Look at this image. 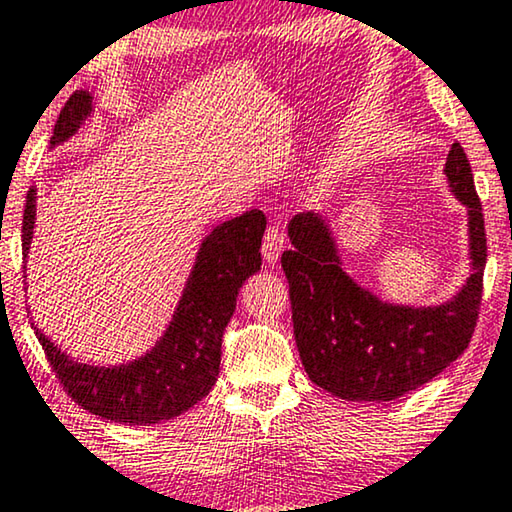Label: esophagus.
Returning a JSON list of instances; mask_svg holds the SVG:
<instances>
[{"instance_id": "1", "label": "esophagus", "mask_w": 512, "mask_h": 512, "mask_svg": "<svg viewBox=\"0 0 512 512\" xmlns=\"http://www.w3.org/2000/svg\"><path fill=\"white\" fill-rule=\"evenodd\" d=\"M285 250V236L278 227H269L262 241V255L269 264H276L280 259V253Z\"/></svg>"}]
</instances>
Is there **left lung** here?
<instances>
[{
	"mask_svg": "<svg viewBox=\"0 0 512 512\" xmlns=\"http://www.w3.org/2000/svg\"><path fill=\"white\" fill-rule=\"evenodd\" d=\"M445 176L469 218L471 273L436 306L392 304L348 276L331 222L320 213L290 220L283 253L294 338L315 385L345 401H394L436 378L469 345L487 262L485 220L469 157L452 143Z\"/></svg>",
	"mask_w": 512,
	"mask_h": 512,
	"instance_id": "1",
	"label": "left lung"
}]
</instances>
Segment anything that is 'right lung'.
I'll return each instance as SVG.
<instances>
[{
  "mask_svg": "<svg viewBox=\"0 0 512 512\" xmlns=\"http://www.w3.org/2000/svg\"><path fill=\"white\" fill-rule=\"evenodd\" d=\"M95 111V97L78 90L64 104L50 136V150L81 132ZM37 225V187H30L23 218L27 259ZM262 211H246L222 222L201 241L167 329L160 341L122 364L78 362L34 325L39 343L64 390L88 413L125 424L174 420L213 390L220 373V348L241 285L262 269Z\"/></svg>",
  "mask_w": 512,
  "mask_h": 512,
  "instance_id": "obj_1",
  "label": "right lung"
}]
</instances>
